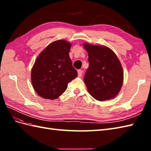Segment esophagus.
Returning <instances> with one entry per match:
<instances>
[{
  "mask_svg": "<svg viewBox=\"0 0 151 151\" xmlns=\"http://www.w3.org/2000/svg\"><path fill=\"white\" fill-rule=\"evenodd\" d=\"M78 75L79 77H81L82 75V70H81V69L78 70Z\"/></svg>",
  "mask_w": 151,
  "mask_h": 151,
  "instance_id": "1",
  "label": "esophagus"
}]
</instances>
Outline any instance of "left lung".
I'll list each match as a JSON object with an SVG mask.
<instances>
[{
	"mask_svg": "<svg viewBox=\"0 0 151 151\" xmlns=\"http://www.w3.org/2000/svg\"><path fill=\"white\" fill-rule=\"evenodd\" d=\"M88 53L89 67L84 82L89 93L96 100L103 101L114 98L123 82L121 64L115 54L106 47L84 43Z\"/></svg>",
	"mask_w": 151,
	"mask_h": 151,
	"instance_id": "left-lung-1",
	"label": "left lung"
}]
</instances>
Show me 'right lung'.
<instances>
[{
  "label": "right lung",
  "mask_w": 151,
  "mask_h": 151,
  "mask_svg": "<svg viewBox=\"0 0 151 151\" xmlns=\"http://www.w3.org/2000/svg\"><path fill=\"white\" fill-rule=\"evenodd\" d=\"M70 47L71 44L65 40L55 41L37 58L32 69L31 80L34 90L40 97L57 99L77 76L69 55Z\"/></svg>",
  "instance_id": "1"
}]
</instances>
